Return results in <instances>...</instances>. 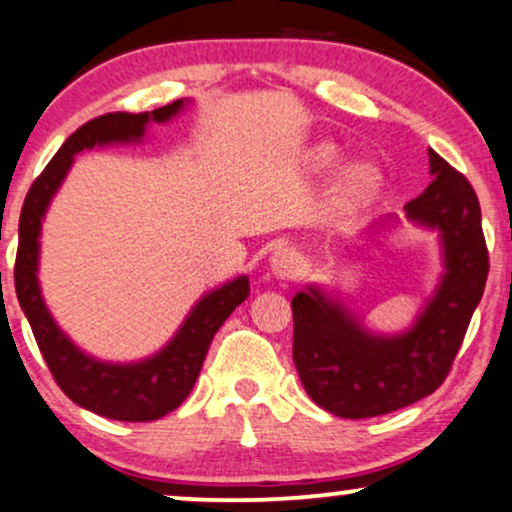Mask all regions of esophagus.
<instances>
[{
  "label": "esophagus",
  "instance_id": "34e87169",
  "mask_svg": "<svg viewBox=\"0 0 512 512\" xmlns=\"http://www.w3.org/2000/svg\"><path fill=\"white\" fill-rule=\"evenodd\" d=\"M270 270L277 280H292L301 270V256L296 254L292 246H280L270 254Z\"/></svg>",
  "mask_w": 512,
  "mask_h": 512
}]
</instances>
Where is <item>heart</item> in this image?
<instances>
[{"instance_id":"b5f03b06","label":"heart","mask_w":512,"mask_h":512,"mask_svg":"<svg viewBox=\"0 0 512 512\" xmlns=\"http://www.w3.org/2000/svg\"><path fill=\"white\" fill-rule=\"evenodd\" d=\"M339 159H342V154L330 142H320L311 149V166L315 170H330L337 166ZM382 185V168L370 161H358L339 173L337 185H334V197L342 206H363L382 192Z\"/></svg>"}]
</instances>
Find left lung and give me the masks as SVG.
<instances>
[{"instance_id": "8db88e82", "label": "left lung", "mask_w": 512, "mask_h": 512, "mask_svg": "<svg viewBox=\"0 0 512 512\" xmlns=\"http://www.w3.org/2000/svg\"><path fill=\"white\" fill-rule=\"evenodd\" d=\"M432 182L403 206V218L437 232L441 273L406 330L377 332L337 292L308 282L294 294V365L306 394L339 418L361 420L425 399L449 375L489 273L482 211L475 189L434 149ZM391 213L361 232L387 235Z\"/></svg>"}]
</instances>
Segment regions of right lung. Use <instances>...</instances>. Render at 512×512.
<instances>
[{"label": "right lung", "instance_id": "right-lung-1", "mask_svg": "<svg viewBox=\"0 0 512 512\" xmlns=\"http://www.w3.org/2000/svg\"><path fill=\"white\" fill-rule=\"evenodd\" d=\"M192 99L161 106L147 113H106L80 125L61 144L49 166L33 182L23 201L18 220L16 254V296L25 318L40 346L44 361L59 382L63 394L80 408L123 422L159 420L187 399L197 382L201 365L220 325L249 296V277L237 275L220 287L199 296L192 311L185 315L178 332L147 358L130 363L102 361L61 330L54 320L40 287V237L49 204L59 192L75 156L87 149L116 147V144H142L151 123H170L178 118Z\"/></svg>", "mask_w": 512, "mask_h": 512}]
</instances>
